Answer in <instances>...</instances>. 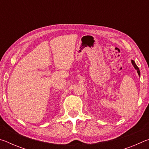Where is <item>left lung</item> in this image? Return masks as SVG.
I'll use <instances>...</instances> for the list:
<instances>
[{
	"instance_id": "8db88e82",
	"label": "left lung",
	"mask_w": 149,
	"mask_h": 149,
	"mask_svg": "<svg viewBox=\"0 0 149 149\" xmlns=\"http://www.w3.org/2000/svg\"><path fill=\"white\" fill-rule=\"evenodd\" d=\"M132 64L133 65V66H134L136 70H137V73H138V75H140V71H139V68L137 67V65L135 64V63L134 61H133V60H132Z\"/></svg>"
}]
</instances>
